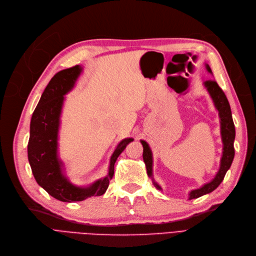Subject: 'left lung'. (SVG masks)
I'll return each instance as SVG.
<instances>
[{
  "label": "left lung",
  "mask_w": 256,
  "mask_h": 256,
  "mask_svg": "<svg viewBox=\"0 0 256 256\" xmlns=\"http://www.w3.org/2000/svg\"><path fill=\"white\" fill-rule=\"evenodd\" d=\"M206 70H208L210 74H212V72L208 64H206ZM204 86L206 90H208L212 99L214 103L216 108L218 112V116H220L221 118V136H222V142H223V156L221 158V166L220 170L216 173V177L208 182V184H204L202 188L194 190L190 192V199H196L199 198L203 194H210L212 190H214L218 186L221 184V182L223 181L226 172L229 170L231 164H232L234 157V138H236V128L234 124V120L232 116H231V109L229 102L226 98V96L222 88L218 86L216 81L214 80H208L204 82ZM144 152H142V158L146 164V168H147V174L149 177H152V152L149 147V144L146 142L144 140H140ZM153 184L156 186V188L162 190V188L158 186L156 182L153 180Z\"/></svg>",
  "instance_id": "left-lung-1"
}]
</instances>
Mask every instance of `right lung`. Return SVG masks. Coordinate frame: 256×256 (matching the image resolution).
Here are the masks:
<instances>
[{
    "mask_svg": "<svg viewBox=\"0 0 256 256\" xmlns=\"http://www.w3.org/2000/svg\"><path fill=\"white\" fill-rule=\"evenodd\" d=\"M82 68L75 66L58 72L50 80L31 118L28 160L36 182L52 197L62 202L83 201L92 196H102L114 174L118 155L133 138L122 140L110 158L108 175L88 188L72 186L62 174V162L57 155L59 118L64 94L72 88Z\"/></svg>",
    "mask_w": 256,
    "mask_h": 256,
    "instance_id": "obj_1",
    "label": "right lung"
}]
</instances>
